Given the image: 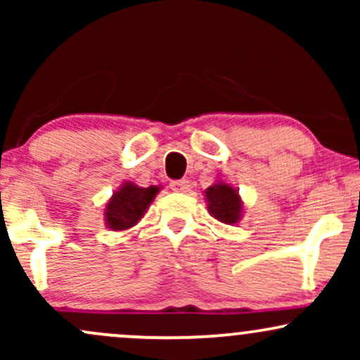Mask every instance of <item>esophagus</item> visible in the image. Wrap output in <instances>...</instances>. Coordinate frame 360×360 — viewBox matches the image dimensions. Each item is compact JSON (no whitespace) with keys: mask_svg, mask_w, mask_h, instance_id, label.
Instances as JSON below:
<instances>
[{"mask_svg":"<svg viewBox=\"0 0 360 360\" xmlns=\"http://www.w3.org/2000/svg\"><path fill=\"white\" fill-rule=\"evenodd\" d=\"M171 189L174 193H188L189 191V181L188 179H179V181H172L171 183Z\"/></svg>","mask_w":360,"mask_h":360,"instance_id":"esophagus-1","label":"esophagus"}]
</instances>
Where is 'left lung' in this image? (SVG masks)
I'll use <instances>...</instances> for the list:
<instances>
[{"label":"left lung","mask_w":360,"mask_h":360,"mask_svg":"<svg viewBox=\"0 0 360 360\" xmlns=\"http://www.w3.org/2000/svg\"><path fill=\"white\" fill-rule=\"evenodd\" d=\"M203 196L208 213L214 220L225 223V225H235L242 220L243 213H245V205L233 184L218 177L210 188L205 189Z\"/></svg>","instance_id":"1"}]
</instances>
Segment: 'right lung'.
<instances>
[{
	"mask_svg": "<svg viewBox=\"0 0 360 360\" xmlns=\"http://www.w3.org/2000/svg\"><path fill=\"white\" fill-rule=\"evenodd\" d=\"M159 191L160 186L142 188L131 181H123L103 208V221L106 229L111 232H125L137 225Z\"/></svg>",
	"mask_w": 360,
	"mask_h": 360,
	"instance_id": "add662e5",
	"label": "right lung"
}]
</instances>
